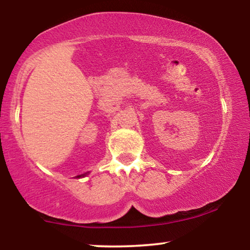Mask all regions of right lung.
I'll use <instances>...</instances> for the list:
<instances>
[{
    "mask_svg": "<svg viewBox=\"0 0 250 250\" xmlns=\"http://www.w3.org/2000/svg\"><path fill=\"white\" fill-rule=\"evenodd\" d=\"M78 177H80V176H78Z\"/></svg>",
    "mask_w": 250,
    "mask_h": 250,
    "instance_id": "1",
    "label": "right lung"
}]
</instances>
